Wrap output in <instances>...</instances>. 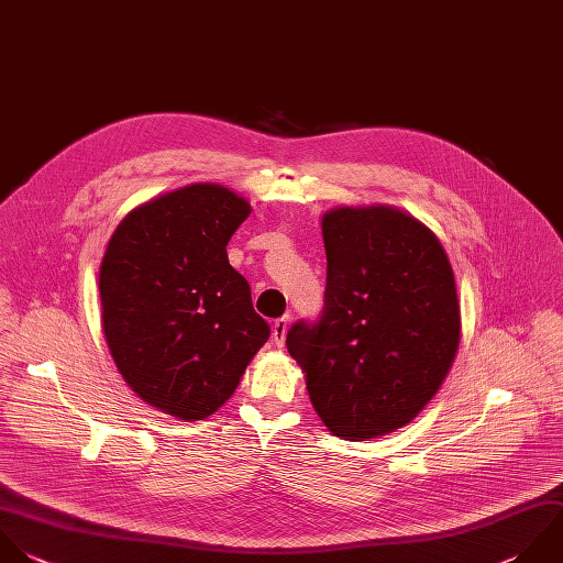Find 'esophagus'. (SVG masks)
I'll return each mask as SVG.
<instances>
[{
  "label": "esophagus",
  "mask_w": 563,
  "mask_h": 563,
  "mask_svg": "<svg viewBox=\"0 0 563 563\" xmlns=\"http://www.w3.org/2000/svg\"><path fill=\"white\" fill-rule=\"evenodd\" d=\"M288 325H290V317L284 314L282 319L275 321L273 325V341L277 347H284V341H286V334H288Z\"/></svg>",
  "instance_id": "esophagus-1"
}]
</instances>
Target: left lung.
Returning a JSON list of instances; mask_svg holds the SVG:
<instances>
[{
	"instance_id": "8db88e82",
	"label": "left lung",
	"mask_w": 563,
	"mask_h": 563,
	"mask_svg": "<svg viewBox=\"0 0 563 563\" xmlns=\"http://www.w3.org/2000/svg\"><path fill=\"white\" fill-rule=\"evenodd\" d=\"M328 260L319 323L286 336L310 402L343 440L387 435L435 396L460 345L449 257L429 227L387 207L321 218Z\"/></svg>"
}]
</instances>
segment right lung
<instances>
[{
  "mask_svg": "<svg viewBox=\"0 0 563 563\" xmlns=\"http://www.w3.org/2000/svg\"><path fill=\"white\" fill-rule=\"evenodd\" d=\"M251 211L235 191L196 183L132 209L108 242L103 334L125 383L163 413L211 416L271 334L227 255Z\"/></svg>",
  "mask_w": 563,
  "mask_h": 563,
  "instance_id": "1",
  "label": "right lung"
}]
</instances>
